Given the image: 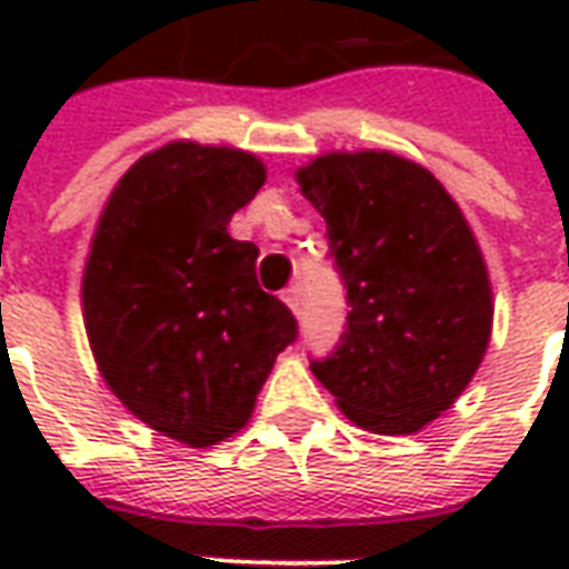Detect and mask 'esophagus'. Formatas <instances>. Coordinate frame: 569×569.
Instances as JSON below:
<instances>
[{"label": "esophagus", "mask_w": 569, "mask_h": 569, "mask_svg": "<svg viewBox=\"0 0 569 569\" xmlns=\"http://www.w3.org/2000/svg\"><path fill=\"white\" fill-rule=\"evenodd\" d=\"M283 301L289 305L292 313H301V305H305V289H301V286H289V289L283 292Z\"/></svg>", "instance_id": "1"}]
</instances>
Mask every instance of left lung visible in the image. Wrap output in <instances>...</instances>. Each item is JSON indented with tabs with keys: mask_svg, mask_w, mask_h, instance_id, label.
<instances>
[{
	"mask_svg": "<svg viewBox=\"0 0 569 569\" xmlns=\"http://www.w3.org/2000/svg\"><path fill=\"white\" fill-rule=\"evenodd\" d=\"M326 219L347 326L317 381L357 427L418 432L453 406L488 350L493 301L463 212L427 167L390 151H332L298 170Z\"/></svg>",
	"mask_w": 569,
	"mask_h": 569,
	"instance_id": "8db88e82",
	"label": "left lung"
}]
</instances>
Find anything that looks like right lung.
<instances>
[{
    "instance_id": "right-lung-1",
    "label": "right lung",
    "mask_w": 569,
    "mask_h": 569,
    "mask_svg": "<svg viewBox=\"0 0 569 569\" xmlns=\"http://www.w3.org/2000/svg\"><path fill=\"white\" fill-rule=\"evenodd\" d=\"M264 186L249 151L167 142L106 200L81 277L93 359L130 415L207 448L247 427L292 310L256 280L259 247L228 222Z\"/></svg>"
}]
</instances>
